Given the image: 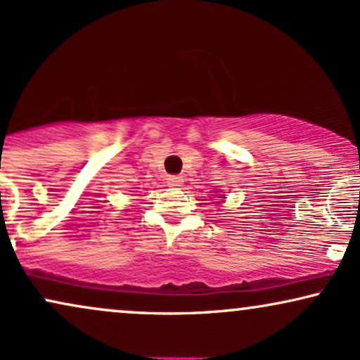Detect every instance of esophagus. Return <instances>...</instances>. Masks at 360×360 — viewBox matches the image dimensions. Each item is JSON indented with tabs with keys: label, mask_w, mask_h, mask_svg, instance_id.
<instances>
[{
	"label": "esophagus",
	"mask_w": 360,
	"mask_h": 360,
	"mask_svg": "<svg viewBox=\"0 0 360 360\" xmlns=\"http://www.w3.org/2000/svg\"><path fill=\"white\" fill-rule=\"evenodd\" d=\"M181 176H176V175H170L167 179V184L170 185V187H180V184H181Z\"/></svg>",
	"instance_id": "obj_1"
}]
</instances>
